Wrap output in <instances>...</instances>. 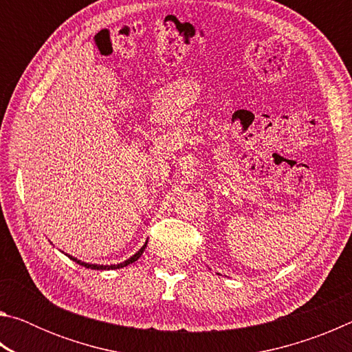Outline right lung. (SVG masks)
Wrapping results in <instances>:
<instances>
[{
  "instance_id": "add662e5",
  "label": "right lung",
  "mask_w": 352,
  "mask_h": 352,
  "mask_svg": "<svg viewBox=\"0 0 352 352\" xmlns=\"http://www.w3.org/2000/svg\"><path fill=\"white\" fill-rule=\"evenodd\" d=\"M146 245H147V242L144 243V245H142L141 248H140V252H136L132 258H129L127 261H124V262H121V264H116V265H98V264H88V262H82V261H79L77 258H73V256H69L68 254V258L69 259H73L76 264H79V265H82V267H85V269H91V270H115V269H122V267H127L129 264H133L135 261H138L140 258H141V254L144 253V250H146Z\"/></svg>"
}]
</instances>
